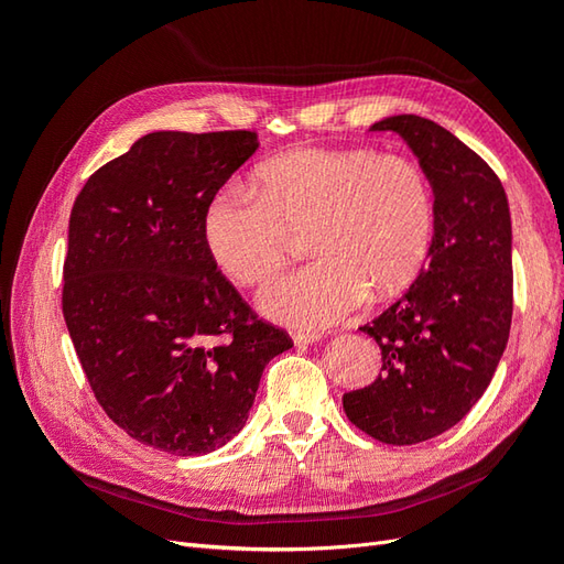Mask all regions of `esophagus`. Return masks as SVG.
Here are the masks:
<instances>
[{"mask_svg":"<svg viewBox=\"0 0 564 564\" xmlns=\"http://www.w3.org/2000/svg\"><path fill=\"white\" fill-rule=\"evenodd\" d=\"M292 338H294L296 346H308V344H315V340H319L322 336H319L317 332H301V329L296 332V329H294V332H292Z\"/></svg>","mask_w":564,"mask_h":564,"instance_id":"obj_1","label":"esophagus"}]
</instances>
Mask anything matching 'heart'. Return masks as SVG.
Wrapping results in <instances>:
<instances>
[{
	"mask_svg": "<svg viewBox=\"0 0 564 564\" xmlns=\"http://www.w3.org/2000/svg\"><path fill=\"white\" fill-rule=\"evenodd\" d=\"M429 176L398 152L303 148L265 162L256 187L230 183L204 214V240L235 284L263 282L308 228L315 261L268 282L261 311L296 327H329L416 278L433 242Z\"/></svg>",
	"mask_w": 564,
	"mask_h": 564,
	"instance_id": "heart-1",
	"label": "heart"
}]
</instances>
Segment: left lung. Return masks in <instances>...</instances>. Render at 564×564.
<instances>
[{
    "label": "left lung",
    "instance_id": "1",
    "mask_svg": "<svg viewBox=\"0 0 564 564\" xmlns=\"http://www.w3.org/2000/svg\"><path fill=\"white\" fill-rule=\"evenodd\" d=\"M369 131H395L414 150L435 195V235L406 294L365 324L381 373L344 395L346 416L386 445H416L449 431L482 398L508 344L513 253L506 191L491 166L452 131L395 115Z\"/></svg>",
    "mask_w": 564,
    "mask_h": 564
}]
</instances>
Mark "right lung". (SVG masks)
<instances>
[{"label": "right lung", "mask_w": 564, "mask_h": 564, "mask_svg": "<svg viewBox=\"0 0 564 564\" xmlns=\"http://www.w3.org/2000/svg\"><path fill=\"white\" fill-rule=\"evenodd\" d=\"M256 148L253 131L148 133L75 199L63 317L98 404L148 447H224L265 365L294 346L249 308L204 240L207 207Z\"/></svg>", "instance_id": "obj_1"}]
</instances>
